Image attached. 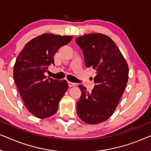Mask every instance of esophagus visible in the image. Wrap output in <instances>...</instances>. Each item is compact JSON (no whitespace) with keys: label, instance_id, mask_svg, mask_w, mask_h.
<instances>
[{"label":"esophagus","instance_id":"34e87169","mask_svg":"<svg viewBox=\"0 0 151 151\" xmlns=\"http://www.w3.org/2000/svg\"><path fill=\"white\" fill-rule=\"evenodd\" d=\"M68 86H69V87H74L75 86V83H72V82L68 81Z\"/></svg>","mask_w":151,"mask_h":151}]
</instances>
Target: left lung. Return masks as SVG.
Here are the masks:
<instances>
[{
	"mask_svg": "<svg viewBox=\"0 0 151 151\" xmlns=\"http://www.w3.org/2000/svg\"><path fill=\"white\" fill-rule=\"evenodd\" d=\"M75 41L83 50L86 66L96 71L92 92L78 86L81 96L76 103V111L83 122L96 124L107 120L117 107L128 81V64L109 36L90 33Z\"/></svg>",
	"mask_w": 151,
	"mask_h": 151,
	"instance_id": "8db88e82",
	"label": "left lung"
}]
</instances>
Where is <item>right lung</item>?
<instances>
[{
  "label": "right lung",
  "mask_w": 151,
  "mask_h": 151,
  "mask_svg": "<svg viewBox=\"0 0 151 151\" xmlns=\"http://www.w3.org/2000/svg\"><path fill=\"white\" fill-rule=\"evenodd\" d=\"M72 36L45 33L29 41L17 57L14 78L25 107L38 118L54 115L59 103L68 88L65 80L46 78L48 65L61 46L68 44Z\"/></svg>",
  "instance_id": "right-lung-1"
}]
</instances>
